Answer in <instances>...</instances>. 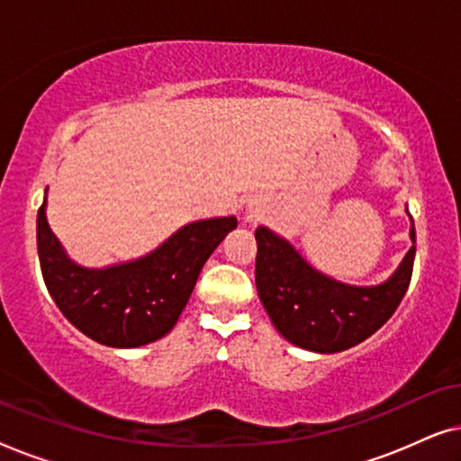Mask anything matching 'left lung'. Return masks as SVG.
Instances as JSON below:
<instances>
[{
    "label": "left lung",
    "instance_id": "left-lung-1",
    "mask_svg": "<svg viewBox=\"0 0 461 461\" xmlns=\"http://www.w3.org/2000/svg\"><path fill=\"white\" fill-rule=\"evenodd\" d=\"M256 287L268 317L283 338L314 352L346 350L375 333L401 304L413 273L415 245L390 281L350 287L308 267L268 229L256 230Z\"/></svg>",
    "mask_w": 461,
    "mask_h": 461
}]
</instances>
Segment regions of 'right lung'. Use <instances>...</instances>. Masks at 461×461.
<instances>
[{
  "instance_id": "obj_1",
  "label": "right lung",
  "mask_w": 461,
  "mask_h": 461,
  "mask_svg": "<svg viewBox=\"0 0 461 461\" xmlns=\"http://www.w3.org/2000/svg\"><path fill=\"white\" fill-rule=\"evenodd\" d=\"M235 226L237 218L201 220L142 260L87 270L60 249L43 201L37 212V254L50 295L81 333L113 348H136L172 331L205 260Z\"/></svg>"
}]
</instances>
